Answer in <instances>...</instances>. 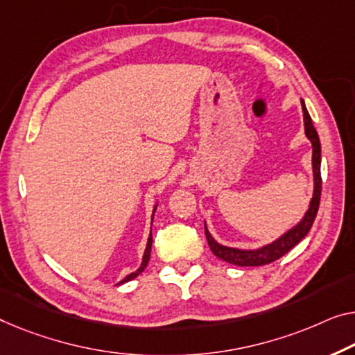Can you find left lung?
Instances as JSON below:
<instances>
[{"label":"left lung","mask_w":355,"mask_h":355,"mask_svg":"<svg viewBox=\"0 0 355 355\" xmlns=\"http://www.w3.org/2000/svg\"><path fill=\"white\" fill-rule=\"evenodd\" d=\"M301 108H303V118H304V132L306 137H308L311 145H313V172H314V194L313 199L309 202V209L306 211L303 220L300 221L298 225L293 226L292 230H288L285 234H282L271 244L263 245L260 248H255V250H242V248H232L221 245L216 242L214 237L210 236L207 230V225L205 228V237H207L209 247L211 253L215 257L221 258V260L231 264H236V266H263V264H269L272 261L279 260L280 257H284L285 253L292 250V248L298 244L301 239H304L308 236V232L313 226L317 210H319V202H320V191H322V177H320V140L319 135H317V130L313 125V119L306 110V105L303 100H301Z\"/></svg>","instance_id":"left-lung-1"}]
</instances>
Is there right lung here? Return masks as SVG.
Segmentation results:
<instances>
[{"mask_svg":"<svg viewBox=\"0 0 355 355\" xmlns=\"http://www.w3.org/2000/svg\"><path fill=\"white\" fill-rule=\"evenodd\" d=\"M156 207H157V204L155 205V210H153V216H155V211H156ZM151 221H153V218H151ZM151 244H153V234L150 232V237H148V244H146V248H145V253H144V260H141V264H140V268L137 269L135 272H130L129 276H125L123 280H121L119 284H124V282H129V280H132V279H135L137 276H139V274H141L144 272V269L146 268V264H148V261H150V255H151Z\"/></svg>","mask_w":355,"mask_h":355,"instance_id":"right-lung-1","label":"right lung"}]
</instances>
